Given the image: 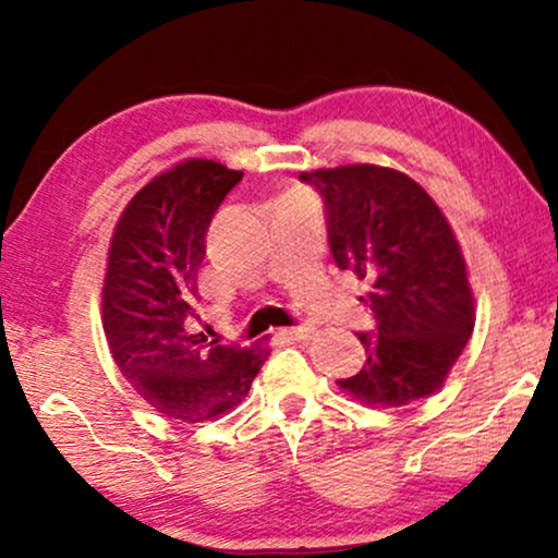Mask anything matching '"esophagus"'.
Returning <instances> with one entry per match:
<instances>
[{"mask_svg": "<svg viewBox=\"0 0 558 558\" xmlns=\"http://www.w3.org/2000/svg\"><path fill=\"white\" fill-rule=\"evenodd\" d=\"M281 335L289 340H310L312 335H315V327L312 325H294L289 327V330H281Z\"/></svg>", "mask_w": 558, "mask_h": 558, "instance_id": "34e87169", "label": "esophagus"}]
</instances>
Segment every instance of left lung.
<instances>
[{"label":"left lung","instance_id":"left-lung-1","mask_svg":"<svg viewBox=\"0 0 558 558\" xmlns=\"http://www.w3.org/2000/svg\"><path fill=\"white\" fill-rule=\"evenodd\" d=\"M300 180L323 197L338 269L371 287L361 300L373 327L357 332L365 363L338 386L388 409L434 393L475 327L468 269L447 218L422 185L388 167L348 165Z\"/></svg>","mask_w":558,"mask_h":558}]
</instances>
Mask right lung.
Returning a JSON list of instances; mask_svg holds the SVG:
<instances>
[{
    "label": "right lung",
    "mask_w": 558,
    "mask_h": 558,
    "mask_svg": "<svg viewBox=\"0 0 558 558\" xmlns=\"http://www.w3.org/2000/svg\"><path fill=\"white\" fill-rule=\"evenodd\" d=\"M241 180L210 159H187L132 197L111 239L104 330L113 361L149 407L187 424L239 407L269 355L195 330L205 235Z\"/></svg>",
    "instance_id": "1"
}]
</instances>
